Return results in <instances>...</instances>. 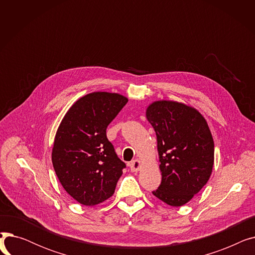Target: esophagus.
<instances>
[{
  "mask_svg": "<svg viewBox=\"0 0 255 255\" xmlns=\"http://www.w3.org/2000/svg\"><path fill=\"white\" fill-rule=\"evenodd\" d=\"M128 166L130 167L131 171H137L140 168V161L139 160H133V161L128 163Z\"/></svg>",
  "mask_w": 255,
  "mask_h": 255,
  "instance_id": "34e87169",
  "label": "esophagus"
}]
</instances>
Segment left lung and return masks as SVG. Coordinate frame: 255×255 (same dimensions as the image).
<instances>
[{
	"label": "left lung",
	"instance_id": "left-lung-1",
	"mask_svg": "<svg viewBox=\"0 0 255 255\" xmlns=\"http://www.w3.org/2000/svg\"><path fill=\"white\" fill-rule=\"evenodd\" d=\"M157 136L161 184L152 193L163 203L181 207L210 179L214 141L204 117L173 101H157L146 110Z\"/></svg>",
	"mask_w": 255,
	"mask_h": 255
}]
</instances>
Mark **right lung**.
<instances>
[{"label": "right lung", "instance_id": "1", "mask_svg": "<svg viewBox=\"0 0 255 255\" xmlns=\"http://www.w3.org/2000/svg\"><path fill=\"white\" fill-rule=\"evenodd\" d=\"M128 99L115 93H91L67 112L57 131L52 165L64 189L79 204L98 205L110 198L126 164L106 128Z\"/></svg>", "mask_w": 255, "mask_h": 255}]
</instances>
